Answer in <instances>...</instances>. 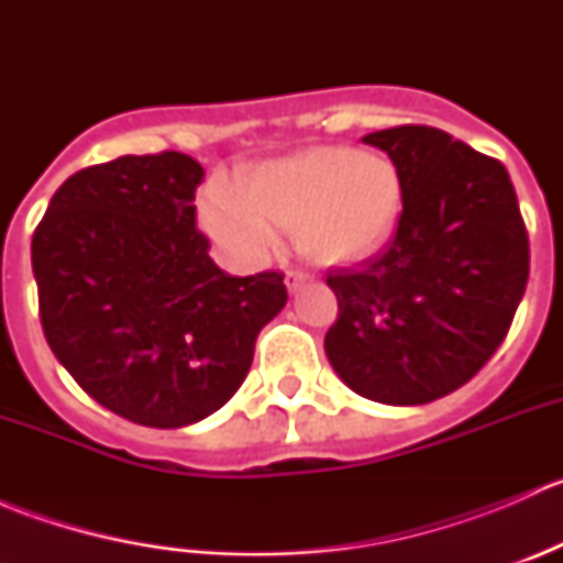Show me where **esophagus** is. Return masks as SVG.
<instances>
[{
  "instance_id": "1",
  "label": "esophagus",
  "mask_w": 563,
  "mask_h": 563,
  "mask_svg": "<svg viewBox=\"0 0 563 563\" xmlns=\"http://www.w3.org/2000/svg\"><path fill=\"white\" fill-rule=\"evenodd\" d=\"M310 277H313V275H310V272H305V269H288L286 272V288L294 294L299 286H302V283H308Z\"/></svg>"
}]
</instances>
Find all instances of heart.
I'll list each match as a JSON object with an SVG mask.
<instances>
[{
    "label": "heart",
    "instance_id": "obj_1",
    "mask_svg": "<svg viewBox=\"0 0 563 563\" xmlns=\"http://www.w3.org/2000/svg\"><path fill=\"white\" fill-rule=\"evenodd\" d=\"M402 181L395 163L376 152L316 146L255 166L240 176L234 196L209 192L203 229L234 258H266L275 229L297 231V245L318 264L371 255L395 231Z\"/></svg>",
    "mask_w": 563,
    "mask_h": 563
}]
</instances>
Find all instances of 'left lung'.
Returning <instances> with one entry per match:
<instances>
[{"label":"left lung","mask_w":563,"mask_h":563,"mask_svg":"<svg viewBox=\"0 0 563 563\" xmlns=\"http://www.w3.org/2000/svg\"><path fill=\"white\" fill-rule=\"evenodd\" d=\"M395 163L402 212L382 253L329 272L338 321L323 338L356 395L422 406L463 387L512 327L528 234L504 163L428 124L365 135Z\"/></svg>","instance_id":"1"}]
</instances>
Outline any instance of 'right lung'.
<instances>
[{
    "label": "right lung",
    "mask_w": 563,
    "mask_h": 563,
    "mask_svg": "<svg viewBox=\"0 0 563 563\" xmlns=\"http://www.w3.org/2000/svg\"><path fill=\"white\" fill-rule=\"evenodd\" d=\"M201 179L181 152L81 168L32 236L51 351L89 397L146 428L225 406L288 299L283 272L231 277L209 258L192 203Z\"/></svg>",
    "instance_id": "right-lung-1"
}]
</instances>
